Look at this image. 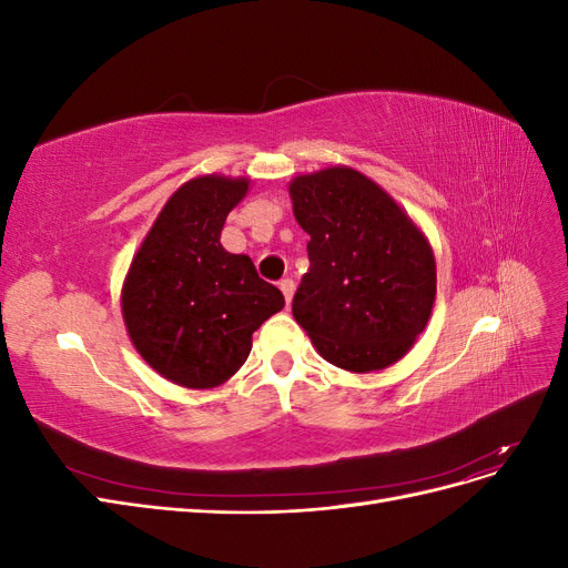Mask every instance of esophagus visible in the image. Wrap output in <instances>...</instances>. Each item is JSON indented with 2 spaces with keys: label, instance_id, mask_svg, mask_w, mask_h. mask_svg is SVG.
I'll return each instance as SVG.
<instances>
[{
  "label": "esophagus",
  "instance_id": "esophagus-1",
  "mask_svg": "<svg viewBox=\"0 0 568 568\" xmlns=\"http://www.w3.org/2000/svg\"><path fill=\"white\" fill-rule=\"evenodd\" d=\"M280 288H282V294H284V301H286V305H291V298H294V291H296V284H294V280H282L280 282Z\"/></svg>",
  "mask_w": 568,
  "mask_h": 568
}]
</instances>
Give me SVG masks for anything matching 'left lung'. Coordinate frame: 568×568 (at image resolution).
Wrapping results in <instances>:
<instances>
[{
  "label": "left lung",
  "mask_w": 568,
  "mask_h": 568,
  "mask_svg": "<svg viewBox=\"0 0 568 568\" xmlns=\"http://www.w3.org/2000/svg\"><path fill=\"white\" fill-rule=\"evenodd\" d=\"M311 234V267L294 296L296 322L341 369L374 372L400 359L436 298V261L398 203L351 168H326L288 186Z\"/></svg>",
  "instance_id": "obj_1"
}]
</instances>
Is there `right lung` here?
<instances>
[{
	"label": "right lung",
	"instance_id": "1",
	"mask_svg": "<svg viewBox=\"0 0 568 568\" xmlns=\"http://www.w3.org/2000/svg\"><path fill=\"white\" fill-rule=\"evenodd\" d=\"M248 192L217 175L180 186L163 205L123 286L134 348L165 379L213 388L246 363L251 336L284 307L282 291L257 277L248 255L227 253L220 232Z\"/></svg>",
	"mask_w": 568,
	"mask_h": 568
}]
</instances>
